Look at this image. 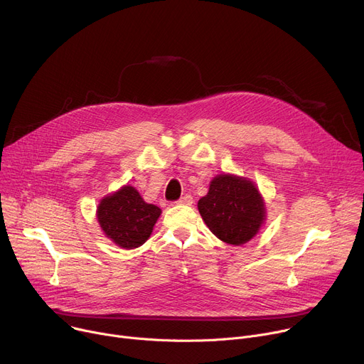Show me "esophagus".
Segmentation results:
<instances>
[{"label":"esophagus","instance_id":"34e87169","mask_svg":"<svg viewBox=\"0 0 364 364\" xmlns=\"http://www.w3.org/2000/svg\"><path fill=\"white\" fill-rule=\"evenodd\" d=\"M191 203H193V197L190 194H184L177 200V204H191Z\"/></svg>","mask_w":364,"mask_h":364}]
</instances>
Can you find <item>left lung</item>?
I'll use <instances>...</instances> for the list:
<instances>
[{
    "mask_svg": "<svg viewBox=\"0 0 364 364\" xmlns=\"http://www.w3.org/2000/svg\"><path fill=\"white\" fill-rule=\"evenodd\" d=\"M197 207L212 233L235 246L250 240L265 219L264 200L252 181L229 174L213 178Z\"/></svg>",
    "mask_w": 364,
    "mask_h": 364,
    "instance_id": "1",
    "label": "left lung"
}]
</instances>
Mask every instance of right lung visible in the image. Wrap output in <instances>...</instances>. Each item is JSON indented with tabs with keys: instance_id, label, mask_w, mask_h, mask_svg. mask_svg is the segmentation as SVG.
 <instances>
[{
	"instance_id": "add662e5",
	"label": "right lung",
	"mask_w": 364,
	"mask_h": 364,
	"mask_svg": "<svg viewBox=\"0 0 364 364\" xmlns=\"http://www.w3.org/2000/svg\"><path fill=\"white\" fill-rule=\"evenodd\" d=\"M160 215V207L145 203L131 186L105 197L97 207V222L102 230L125 249L141 246L149 237Z\"/></svg>"
}]
</instances>
